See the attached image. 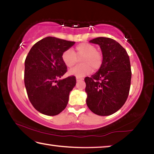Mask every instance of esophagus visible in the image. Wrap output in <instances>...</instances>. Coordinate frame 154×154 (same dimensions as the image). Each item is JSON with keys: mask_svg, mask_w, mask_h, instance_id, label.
Instances as JSON below:
<instances>
[{"mask_svg": "<svg viewBox=\"0 0 154 154\" xmlns=\"http://www.w3.org/2000/svg\"><path fill=\"white\" fill-rule=\"evenodd\" d=\"M83 78H80V77H76V80H77V82H79V81H81V80H83Z\"/></svg>", "mask_w": 154, "mask_h": 154, "instance_id": "esophagus-1", "label": "esophagus"}]
</instances>
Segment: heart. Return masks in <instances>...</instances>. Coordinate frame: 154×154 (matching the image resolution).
Here are the masks:
<instances>
[{"label":"heart","instance_id":"b5f03b06","mask_svg":"<svg viewBox=\"0 0 154 154\" xmlns=\"http://www.w3.org/2000/svg\"><path fill=\"white\" fill-rule=\"evenodd\" d=\"M82 64L71 69L69 74L77 77L90 73L94 70L98 71L103 64V55L96 50L94 45L88 43H82L75 47V52L71 49L65 50L62 55V60L67 67L72 68L77 64L78 58Z\"/></svg>","mask_w":154,"mask_h":154}]
</instances>
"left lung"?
Returning a JSON list of instances; mask_svg holds the SVG:
<instances>
[{
  "label": "left lung",
  "mask_w": 154,
  "mask_h": 154,
  "mask_svg": "<svg viewBox=\"0 0 154 154\" xmlns=\"http://www.w3.org/2000/svg\"><path fill=\"white\" fill-rule=\"evenodd\" d=\"M98 44L103 54V64L91 77H85L86 103L98 116H110L124 105L128 96L131 68L129 56L120 44L106 37L90 41Z\"/></svg>",
  "instance_id": "left-lung-1"
}]
</instances>
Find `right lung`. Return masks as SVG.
<instances>
[{"label": "right lung", "instance_id": "1", "mask_svg": "<svg viewBox=\"0 0 154 154\" xmlns=\"http://www.w3.org/2000/svg\"><path fill=\"white\" fill-rule=\"evenodd\" d=\"M75 43L48 36L36 43L26 56L25 87L31 104L41 113L54 116L66 108L76 79L69 76L60 79L67 71L62 55Z\"/></svg>", "mask_w": 154, "mask_h": 154}]
</instances>
